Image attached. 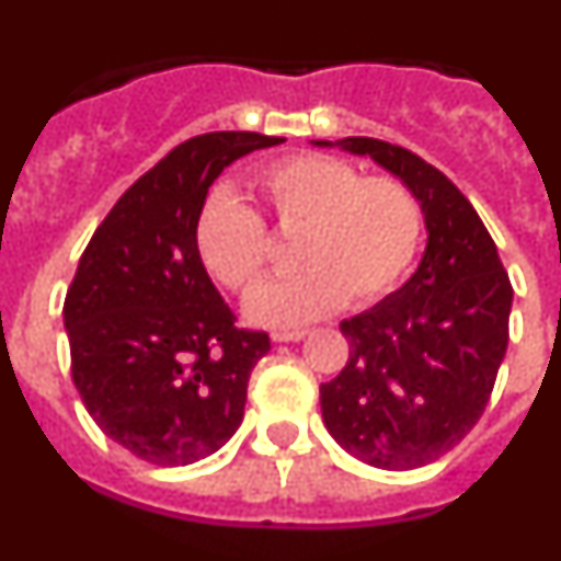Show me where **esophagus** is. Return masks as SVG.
I'll return each instance as SVG.
<instances>
[{
	"mask_svg": "<svg viewBox=\"0 0 561 561\" xmlns=\"http://www.w3.org/2000/svg\"><path fill=\"white\" fill-rule=\"evenodd\" d=\"M306 331H275L272 334V342H297V340H304Z\"/></svg>",
	"mask_w": 561,
	"mask_h": 561,
	"instance_id": "34e87169",
	"label": "esophagus"
}]
</instances>
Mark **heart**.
<instances>
[{"instance_id": "b5f03b06", "label": "heart", "mask_w": 561, "mask_h": 561, "mask_svg": "<svg viewBox=\"0 0 561 561\" xmlns=\"http://www.w3.org/2000/svg\"><path fill=\"white\" fill-rule=\"evenodd\" d=\"M280 232H297L291 261L300 270L257 289L247 320L295 329L348 306H370L408 277L424 241V210L393 176H362L340 157L297 153L255 176ZM202 266L236 295H250L266 270L270 241L255 213L230 191H213L193 225Z\"/></svg>"}]
</instances>
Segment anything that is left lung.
Instances as JSON below:
<instances>
[{"mask_svg":"<svg viewBox=\"0 0 561 561\" xmlns=\"http://www.w3.org/2000/svg\"><path fill=\"white\" fill-rule=\"evenodd\" d=\"M314 146L370 157L424 210L419 270L342 320L348 362L320 385L325 430L345 453L390 472L419 469L460 444L489 404L508 345L512 280L474 207L438 168L374 137Z\"/></svg>","mask_w":561,"mask_h":561,"instance_id":"left-lung-1","label":"left lung"}]
</instances>
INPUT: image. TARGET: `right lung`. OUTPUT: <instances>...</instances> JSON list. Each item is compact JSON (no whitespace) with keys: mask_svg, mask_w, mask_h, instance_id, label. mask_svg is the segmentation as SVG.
I'll list each match as a JSON object with an SVG mask.
<instances>
[{"mask_svg":"<svg viewBox=\"0 0 561 561\" xmlns=\"http://www.w3.org/2000/svg\"><path fill=\"white\" fill-rule=\"evenodd\" d=\"M277 142L255 131L182 142L123 193L78 261L64 300L72 381L98 427L148 463L207 458L244 419L270 334L236 329L193 225L227 165Z\"/></svg>","mask_w":561,"mask_h":561,"instance_id":"obj_1","label":"right lung"}]
</instances>
